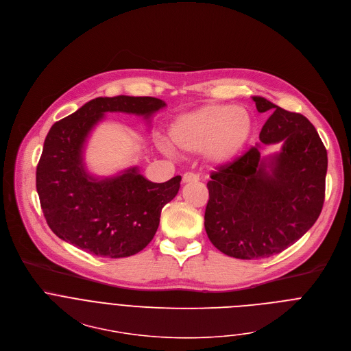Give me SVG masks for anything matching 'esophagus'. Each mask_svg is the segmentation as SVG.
Instances as JSON below:
<instances>
[{"label":"esophagus","mask_w":351,"mask_h":351,"mask_svg":"<svg viewBox=\"0 0 351 351\" xmlns=\"http://www.w3.org/2000/svg\"><path fill=\"white\" fill-rule=\"evenodd\" d=\"M198 176L195 173H191V172H186L183 176H182V182L183 183H191V182H198Z\"/></svg>","instance_id":"obj_1"}]
</instances>
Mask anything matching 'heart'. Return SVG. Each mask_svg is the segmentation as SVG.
I'll use <instances>...</instances> for the list:
<instances>
[{
	"instance_id": "1",
	"label": "heart",
	"mask_w": 351,
	"mask_h": 351,
	"mask_svg": "<svg viewBox=\"0 0 351 351\" xmlns=\"http://www.w3.org/2000/svg\"><path fill=\"white\" fill-rule=\"evenodd\" d=\"M255 134V119L245 107L208 104L179 115L169 127V141L184 154L204 153L213 165L234 161Z\"/></svg>"
}]
</instances>
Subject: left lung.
Returning <instances> with one entry per match:
<instances>
[{
    "instance_id": "obj_1",
    "label": "left lung",
    "mask_w": 351,
    "mask_h": 351,
    "mask_svg": "<svg viewBox=\"0 0 351 351\" xmlns=\"http://www.w3.org/2000/svg\"><path fill=\"white\" fill-rule=\"evenodd\" d=\"M252 99L259 112L274 110L261 131L262 145L282 142V149L262 160L256 145L217 167L206 184L204 216L210 243L247 261L280 254L303 237L321 213L328 168L326 149L304 115Z\"/></svg>"
}]
</instances>
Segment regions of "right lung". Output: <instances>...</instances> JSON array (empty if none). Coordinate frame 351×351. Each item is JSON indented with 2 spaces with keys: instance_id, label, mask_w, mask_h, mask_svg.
<instances>
[{
  "instance_id": "add662e5",
  "label": "right lung",
  "mask_w": 351,
  "mask_h": 351,
  "mask_svg": "<svg viewBox=\"0 0 351 351\" xmlns=\"http://www.w3.org/2000/svg\"><path fill=\"white\" fill-rule=\"evenodd\" d=\"M165 103L152 96L96 97L49 130L36 184L48 226L63 241L96 256L127 258L153 240L161 209L180 187V176L153 183L138 168L95 179L82 161L84 143L107 111L143 115Z\"/></svg>"
}]
</instances>
